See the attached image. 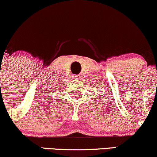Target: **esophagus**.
<instances>
[{
    "label": "esophagus",
    "mask_w": 157,
    "mask_h": 157,
    "mask_svg": "<svg viewBox=\"0 0 157 157\" xmlns=\"http://www.w3.org/2000/svg\"><path fill=\"white\" fill-rule=\"evenodd\" d=\"M73 78H75V80H78V79L80 78V75H74Z\"/></svg>",
    "instance_id": "esophagus-1"
}]
</instances>
